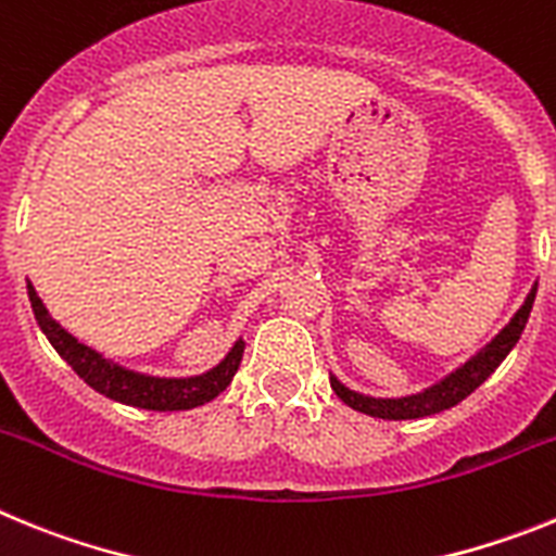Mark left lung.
I'll list each match as a JSON object with an SVG mask.
<instances>
[{"instance_id": "obj_1", "label": "left lung", "mask_w": 556, "mask_h": 556, "mask_svg": "<svg viewBox=\"0 0 556 556\" xmlns=\"http://www.w3.org/2000/svg\"><path fill=\"white\" fill-rule=\"evenodd\" d=\"M534 294H538V283L529 289L527 301H523V306L515 312L513 320L501 328V331L490 339L488 345L481 348L479 353H473L465 365H459L456 370H451L448 376L440 378L437 384L426 387V390L415 392V395H404V397L362 395V392L342 384L337 376H331V390L337 392L339 401H345L351 409L365 412V415L370 417H381V420H415V417H429V415H437V412L451 409V406H456L459 401H465L470 392L479 390V387L493 376L495 367L507 358V353L518 345L520 333H523V328H527L529 312H532Z\"/></svg>"}]
</instances>
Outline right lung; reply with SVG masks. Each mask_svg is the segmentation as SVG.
Segmentation results:
<instances>
[{"label":"right lung","mask_w":556,"mask_h":556,"mask_svg":"<svg viewBox=\"0 0 556 556\" xmlns=\"http://www.w3.org/2000/svg\"><path fill=\"white\" fill-rule=\"evenodd\" d=\"M27 294L29 306H33V314H36L41 331L47 333L49 345L61 353V358H66L68 367H72L88 387H94L100 395L111 397V401H119V404L139 406V409L152 412L194 409V406H203L208 404V401H214V397L233 381L236 370L242 365L244 339L239 337L233 342V348L228 351V356H225L217 367H211V370L200 372V376L164 378L127 370V367L116 365V362L102 356L94 348L83 345L80 339L72 337L61 323L52 320L47 306H43V301L38 298L36 287L29 281Z\"/></svg>","instance_id":"obj_1"}]
</instances>
